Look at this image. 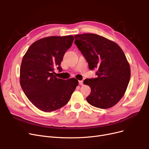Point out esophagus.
<instances>
[{"label": "esophagus", "mask_w": 149, "mask_h": 149, "mask_svg": "<svg viewBox=\"0 0 149 149\" xmlns=\"http://www.w3.org/2000/svg\"><path fill=\"white\" fill-rule=\"evenodd\" d=\"M79 84H80V86L83 85V81H82V80H80V81H79Z\"/></svg>", "instance_id": "1"}]
</instances>
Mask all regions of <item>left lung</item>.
<instances>
[{"label": "left lung", "mask_w": 149, "mask_h": 149, "mask_svg": "<svg viewBox=\"0 0 149 149\" xmlns=\"http://www.w3.org/2000/svg\"><path fill=\"white\" fill-rule=\"evenodd\" d=\"M74 37L89 69H97V78L83 82L91 89L87 101L100 109L112 107L123 97L129 83L130 68L126 56L116 43L103 36L86 33Z\"/></svg>", "instance_id": "8db88e82"}]
</instances>
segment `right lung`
<instances>
[{
	"instance_id": "1",
	"label": "right lung",
	"mask_w": 149,
	"mask_h": 149,
	"mask_svg": "<svg viewBox=\"0 0 149 149\" xmlns=\"http://www.w3.org/2000/svg\"><path fill=\"white\" fill-rule=\"evenodd\" d=\"M74 36H50L31 45L23 57L20 83L28 100L43 112H52L66 104L79 84L75 79H58L56 68L72 46Z\"/></svg>"
}]
</instances>
